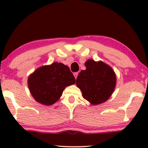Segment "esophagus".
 I'll return each instance as SVG.
<instances>
[{
	"label": "esophagus",
	"instance_id": "obj_1",
	"mask_svg": "<svg viewBox=\"0 0 148 148\" xmlns=\"http://www.w3.org/2000/svg\"><path fill=\"white\" fill-rule=\"evenodd\" d=\"M78 74H79V72H75V73H74V77H75L76 79V78H77Z\"/></svg>",
	"mask_w": 148,
	"mask_h": 148
}]
</instances>
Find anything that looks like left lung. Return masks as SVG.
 <instances>
[{
    "mask_svg": "<svg viewBox=\"0 0 148 148\" xmlns=\"http://www.w3.org/2000/svg\"><path fill=\"white\" fill-rule=\"evenodd\" d=\"M86 69L79 73L76 84L82 92L83 97L92 105L107 101L114 92L116 75L111 67L102 61L92 59L85 62Z\"/></svg>",
    "mask_w": 148,
    "mask_h": 148,
    "instance_id": "left-lung-1",
    "label": "left lung"
}]
</instances>
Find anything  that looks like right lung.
Listing matches in <instances>:
<instances>
[{"mask_svg":"<svg viewBox=\"0 0 148 148\" xmlns=\"http://www.w3.org/2000/svg\"><path fill=\"white\" fill-rule=\"evenodd\" d=\"M76 79L67 65L53 62L37 68L28 78V86L35 101L46 106L53 104L62 96L67 86Z\"/></svg>","mask_w":148,"mask_h":148,"instance_id":"1","label":"right lung"}]
</instances>
